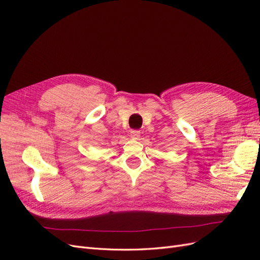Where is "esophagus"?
I'll list each match as a JSON object with an SVG mask.
<instances>
[{"label": "esophagus", "instance_id": "esophagus-1", "mask_svg": "<svg viewBox=\"0 0 260 260\" xmlns=\"http://www.w3.org/2000/svg\"><path fill=\"white\" fill-rule=\"evenodd\" d=\"M140 136H141V132L139 130H132L130 132V138L133 140H139Z\"/></svg>", "mask_w": 260, "mask_h": 260}]
</instances>
